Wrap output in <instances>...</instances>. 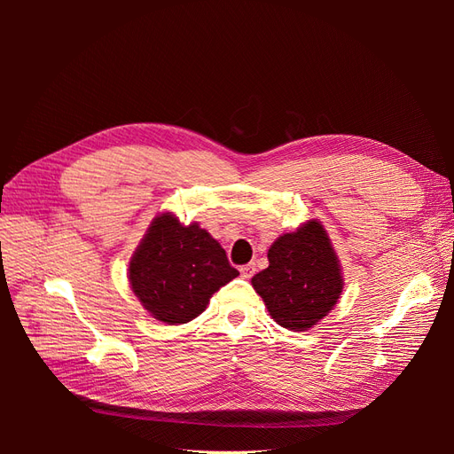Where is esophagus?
<instances>
[{
  "label": "esophagus",
  "instance_id": "esophagus-1",
  "mask_svg": "<svg viewBox=\"0 0 454 454\" xmlns=\"http://www.w3.org/2000/svg\"><path fill=\"white\" fill-rule=\"evenodd\" d=\"M240 274H242V278H246V280H248V278H252V277H254V274H255V265H254V263H248V265H242V267H240Z\"/></svg>",
  "mask_w": 454,
  "mask_h": 454
}]
</instances>
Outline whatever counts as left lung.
<instances>
[{"mask_svg": "<svg viewBox=\"0 0 454 454\" xmlns=\"http://www.w3.org/2000/svg\"><path fill=\"white\" fill-rule=\"evenodd\" d=\"M269 267L252 278L278 325L307 332L333 310L342 294V270L324 225L309 219L269 248Z\"/></svg>", "mask_w": 454, "mask_h": 454, "instance_id": "left-lung-1", "label": "left lung"}]
</instances>
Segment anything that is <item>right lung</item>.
I'll use <instances>...</instances> for the list:
<instances>
[{
  "mask_svg": "<svg viewBox=\"0 0 454 454\" xmlns=\"http://www.w3.org/2000/svg\"><path fill=\"white\" fill-rule=\"evenodd\" d=\"M239 277L225 250L199 223H180L172 212L147 227L129 263V282L155 320L187 324L208 307L219 287Z\"/></svg>",
  "mask_w": 454,
  "mask_h": 454,
  "instance_id": "right-lung-1",
  "label": "right lung"
}]
</instances>
